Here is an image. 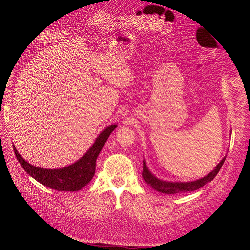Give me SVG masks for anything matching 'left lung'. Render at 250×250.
I'll list each match as a JSON object with an SVG mask.
<instances>
[{
  "mask_svg": "<svg viewBox=\"0 0 250 250\" xmlns=\"http://www.w3.org/2000/svg\"><path fill=\"white\" fill-rule=\"evenodd\" d=\"M226 157L222 159V161L215 167V169L211 173H208L207 176L198 179L195 181L191 182H168V181H163L158 178H156L150 171L149 169L146 166L145 161H143V172L142 176L147 182V185H149L153 189L158 192H162L165 194H176V193H181V192H188V191H193L201 188L204 187L206 183L211 182L218 172L220 171V169L222 165L224 164Z\"/></svg>",
  "mask_w": 250,
  "mask_h": 250,
  "instance_id": "left-lung-1",
  "label": "left lung"
}]
</instances>
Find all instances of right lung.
Listing matches in <instances>:
<instances>
[{"instance_id":"obj_1","label":"right lung","mask_w":250,"mask_h":250,"mask_svg":"<svg viewBox=\"0 0 250 250\" xmlns=\"http://www.w3.org/2000/svg\"><path fill=\"white\" fill-rule=\"evenodd\" d=\"M116 125L105 128L89 151L76 163L62 169L38 168L25 161L13 146L18 162L23 169L42 185L59 191H78L91 181L95 174L96 159Z\"/></svg>"}]
</instances>
